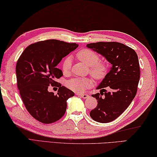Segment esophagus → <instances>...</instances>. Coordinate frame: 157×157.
<instances>
[{"label": "esophagus", "instance_id": "34e87169", "mask_svg": "<svg viewBox=\"0 0 157 157\" xmlns=\"http://www.w3.org/2000/svg\"><path fill=\"white\" fill-rule=\"evenodd\" d=\"M77 95L80 96L81 97H82V98H83V99H87L88 97H89V95L87 94H77Z\"/></svg>", "mask_w": 157, "mask_h": 157}]
</instances>
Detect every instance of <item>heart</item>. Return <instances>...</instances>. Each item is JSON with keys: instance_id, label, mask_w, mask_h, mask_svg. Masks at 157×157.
Instances as JSON below:
<instances>
[{"instance_id": "1", "label": "heart", "mask_w": 157, "mask_h": 157, "mask_svg": "<svg viewBox=\"0 0 157 157\" xmlns=\"http://www.w3.org/2000/svg\"><path fill=\"white\" fill-rule=\"evenodd\" d=\"M76 57L85 65L90 67V72L94 78L99 80L107 73L108 66L104 62L99 61V56L95 51L88 48L81 49L76 53ZM62 71L64 74H68L71 71V58H66L62 63ZM92 82L89 78H74L67 82L66 86L74 92H83L90 88Z\"/></svg>"}]
</instances>
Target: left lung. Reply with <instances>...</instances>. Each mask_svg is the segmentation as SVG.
Segmentation results:
<instances>
[{
    "label": "left lung",
    "mask_w": 157,
    "mask_h": 157,
    "mask_svg": "<svg viewBox=\"0 0 157 157\" xmlns=\"http://www.w3.org/2000/svg\"><path fill=\"white\" fill-rule=\"evenodd\" d=\"M86 47L104 56L112 65L97 88L101 90L100 93L92 95L98 103L90 115L96 122H112L127 109L136 94L140 80L138 56L133 48L119 42H100Z\"/></svg>",
    "instance_id": "1"
}]
</instances>
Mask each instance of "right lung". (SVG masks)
<instances>
[{"label": "right lung", "instance_id": "1", "mask_svg": "<svg viewBox=\"0 0 157 157\" xmlns=\"http://www.w3.org/2000/svg\"><path fill=\"white\" fill-rule=\"evenodd\" d=\"M78 46L47 40L28 46L20 56L16 65L18 89L25 109L39 122L51 124L65 113L67 100L74 93L56 81L63 75L56 66ZM49 85L58 87L57 95L48 91Z\"/></svg>", "mask_w": 157, "mask_h": 157}]
</instances>
